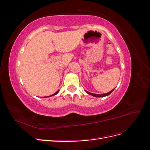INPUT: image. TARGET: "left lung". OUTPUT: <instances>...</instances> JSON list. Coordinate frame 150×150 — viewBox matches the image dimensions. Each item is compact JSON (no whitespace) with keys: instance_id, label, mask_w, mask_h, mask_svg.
<instances>
[{"instance_id":"left-lung-1","label":"left lung","mask_w":150,"mask_h":150,"mask_svg":"<svg viewBox=\"0 0 150 150\" xmlns=\"http://www.w3.org/2000/svg\"><path fill=\"white\" fill-rule=\"evenodd\" d=\"M114 89L111 90L110 92H109V93H106V94H97L91 93H89V92L87 91H86V90H85V91H86V93H87L88 94H90V95H92V96H94V97H98V98H99V97H104V96H108L109 94H110L113 91V90H114Z\"/></svg>"}]
</instances>
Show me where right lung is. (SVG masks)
I'll return each mask as SVG.
<instances>
[{
	"mask_svg": "<svg viewBox=\"0 0 150 150\" xmlns=\"http://www.w3.org/2000/svg\"><path fill=\"white\" fill-rule=\"evenodd\" d=\"M59 93V91H57L56 92V93H55L54 94H52V95H51V96H45V97H44V98H47V97H51V96H54V95H56V94H57V93Z\"/></svg>",
	"mask_w": 150,
	"mask_h": 150,
	"instance_id": "add662e5",
	"label": "right lung"
}]
</instances>
